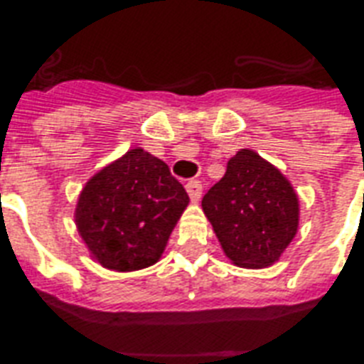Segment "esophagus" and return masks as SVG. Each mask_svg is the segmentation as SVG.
<instances>
[{
  "label": "esophagus",
  "mask_w": 364,
  "mask_h": 364,
  "mask_svg": "<svg viewBox=\"0 0 364 364\" xmlns=\"http://www.w3.org/2000/svg\"><path fill=\"white\" fill-rule=\"evenodd\" d=\"M187 193H188V198L193 200V202H198L200 196H202V185H200V181H188Z\"/></svg>",
  "instance_id": "34e87169"
}]
</instances>
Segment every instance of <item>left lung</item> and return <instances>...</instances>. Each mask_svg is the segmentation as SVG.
<instances>
[{
  "label": "left lung",
  "instance_id": "1",
  "mask_svg": "<svg viewBox=\"0 0 364 364\" xmlns=\"http://www.w3.org/2000/svg\"><path fill=\"white\" fill-rule=\"evenodd\" d=\"M223 253L242 268H268L299 232L300 202L291 181L253 149H240L202 200Z\"/></svg>",
  "mask_w": 364,
  "mask_h": 364
}]
</instances>
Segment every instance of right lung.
<instances>
[{
    "mask_svg": "<svg viewBox=\"0 0 364 364\" xmlns=\"http://www.w3.org/2000/svg\"><path fill=\"white\" fill-rule=\"evenodd\" d=\"M187 205L168 164L134 147L85 183L73 217L98 264L136 272L159 262Z\"/></svg>",
    "mask_w": 364,
    "mask_h": 364,
    "instance_id": "add662e5",
    "label": "right lung"
}]
</instances>
